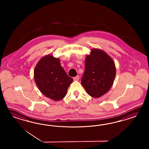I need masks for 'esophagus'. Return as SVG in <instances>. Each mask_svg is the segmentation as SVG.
I'll return each instance as SVG.
<instances>
[{"mask_svg": "<svg viewBox=\"0 0 149 149\" xmlns=\"http://www.w3.org/2000/svg\"><path fill=\"white\" fill-rule=\"evenodd\" d=\"M79 79V75H77V77H73V80L74 81H78Z\"/></svg>", "mask_w": 149, "mask_h": 149, "instance_id": "obj_1", "label": "esophagus"}]
</instances>
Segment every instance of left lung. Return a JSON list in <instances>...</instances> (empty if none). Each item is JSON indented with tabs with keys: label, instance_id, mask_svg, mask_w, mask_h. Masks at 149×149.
Instances as JSON below:
<instances>
[{
	"label": "left lung",
	"instance_id": "left-lung-1",
	"mask_svg": "<svg viewBox=\"0 0 149 149\" xmlns=\"http://www.w3.org/2000/svg\"><path fill=\"white\" fill-rule=\"evenodd\" d=\"M116 75L112 58L102 50L92 49L87 56L81 83L91 97L98 98L111 88Z\"/></svg>",
	"mask_w": 149,
	"mask_h": 149
}]
</instances>
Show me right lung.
<instances>
[{
	"instance_id": "obj_1",
	"label": "right lung",
	"mask_w": 149,
	"mask_h": 149,
	"mask_svg": "<svg viewBox=\"0 0 149 149\" xmlns=\"http://www.w3.org/2000/svg\"><path fill=\"white\" fill-rule=\"evenodd\" d=\"M34 78L41 92L50 99L58 101L65 96L72 82L61 67L59 58L52 55L43 57L37 63Z\"/></svg>"
}]
</instances>
